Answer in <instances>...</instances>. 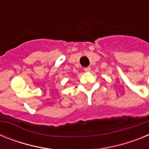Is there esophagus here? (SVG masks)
<instances>
[{
    "instance_id": "esophagus-1",
    "label": "esophagus",
    "mask_w": 149,
    "mask_h": 149,
    "mask_svg": "<svg viewBox=\"0 0 149 149\" xmlns=\"http://www.w3.org/2000/svg\"><path fill=\"white\" fill-rule=\"evenodd\" d=\"M90 70H91L90 67H86V68H84V71H85V72H90Z\"/></svg>"
}]
</instances>
